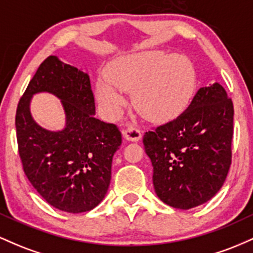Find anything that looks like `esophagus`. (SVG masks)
Listing matches in <instances>:
<instances>
[{"label": "esophagus", "mask_w": 253, "mask_h": 253, "mask_svg": "<svg viewBox=\"0 0 253 253\" xmlns=\"http://www.w3.org/2000/svg\"><path fill=\"white\" fill-rule=\"evenodd\" d=\"M124 136L129 141H139L141 139V132L136 127L130 126L124 130Z\"/></svg>", "instance_id": "obj_1"}]
</instances>
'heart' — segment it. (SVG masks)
Here are the masks:
<instances>
[{"mask_svg":"<svg viewBox=\"0 0 253 253\" xmlns=\"http://www.w3.org/2000/svg\"><path fill=\"white\" fill-rule=\"evenodd\" d=\"M196 89V70L188 57L163 51H145L121 57L106 70L96 84V100L107 118L120 114L132 92L135 109L153 123H168L189 106Z\"/></svg>","mask_w":253,"mask_h":253,"instance_id":"obj_1","label":"heart"}]
</instances>
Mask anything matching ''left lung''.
<instances>
[{
    "mask_svg": "<svg viewBox=\"0 0 253 253\" xmlns=\"http://www.w3.org/2000/svg\"><path fill=\"white\" fill-rule=\"evenodd\" d=\"M233 114L226 90L214 83L197 90L179 117L145 133L161 201L190 210L220 190L232 162Z\"/></svg>",
    "mask_w": 253,
    "mask_h": 253,
    "instance_id": "8db88e82",
    "label": "left lung"
}]
</instances>
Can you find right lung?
<instances>
[{
  "mask_svg": "<svg viewBox=\"0 0 253 253\" xmlns=\"http://www.w3.org/2000/svg\"><path fill=\"white\" fill-rule=\"evenodd\" d=\"M42 91L62 101L67 115L64 130H45L31 118V96ZM94 115L88 74L56 56L40 64L17 104L16 139L25 175L39 195L59 211H91L108 190L113 156L123 139L117 125Z\"/></svg>",
  "mask_w": 253,
  "mask_h": 253,
  "instance_id": "add662e5",
  "label": "right lung"
}]
</instances>
